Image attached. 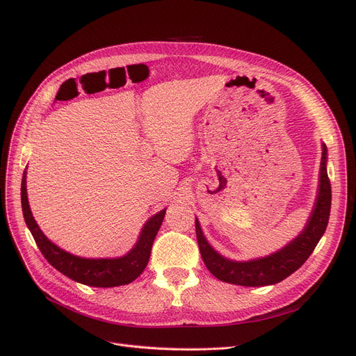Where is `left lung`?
<instances>
[{"label":"left lung","mask_w":356,"mask_h":356,"mask_svg":"<svg viewBox=\"0 0 356 356\" xmlns=\"http://www.w3.org/2000/svg\"><path fill=\"white\" fill-rule=\"evenodd\" d=\"M322 161H321V184L319 193H317L314 208L306 223L302 234L296 236L290 244L280 251L251 261H232L218 254L203 236L200 223L196 219V238L200 250V255L207 268L220 282L245 286V287H259L270 286L283 282L290 274L300 268L310 254L314 251L317 242L323 236L332 203V188L327 177L326 160L327 148L322 145Z\"/></svg>","instance_id":"1"}]
</instances>
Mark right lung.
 <instances>
[{"label": "right lung", "instance_id": "obj_1", "mask_svg": "<svg viewBox=\"0 0 356 356\" xmlns=\"http://www.w3.org/2000/svg\"><path fill=\"white\" fill-rule=\"evenodd\" d=\"M26 170L22 180V208L24 220L35 241L37 247L42 251L49 264L66 277L74 280L81 284L92 287H117L129 284L144 271L152 254L154 238L161 227L165 215V209L160 211L149 218L138 236L137 244L127 255L120 258H82L60 250L50 242L37 225L27 199L26 189Z\"/></svg>", "mask_w": 356, "mask_h": 356}]
</instances>
